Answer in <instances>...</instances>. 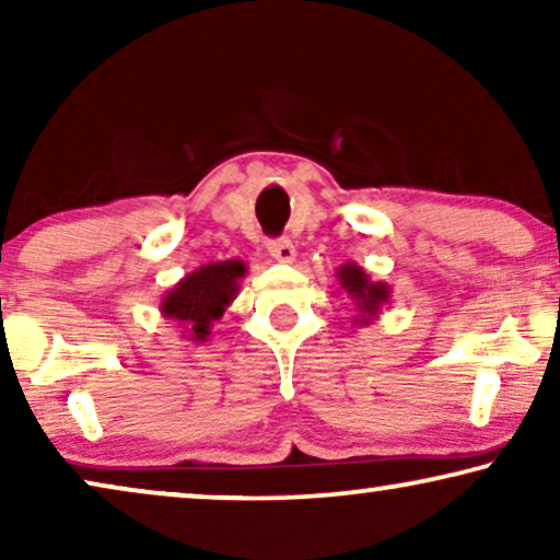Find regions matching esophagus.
I'll list each match as a JSON object with an SVG mask.
<instances>
[{"instance_id":"34e87169","label":"esophagus","mask_w":560,"mask_h":560,"mask_svg":"<svg viewBox=\"0 0 560 560\" xmlns=\"http://www.w3.org/2000/svg\"><path fill=\"white\" fill-rule=\"evenodd\" d=\"M267 252L278 259V262H293L295 259V247L290 240H272L267 242Z\"/></svg>"}]
</instances>
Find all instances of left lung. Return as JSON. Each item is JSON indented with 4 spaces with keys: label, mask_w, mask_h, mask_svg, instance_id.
Instances as JSON below:
<instances>
[{
    "label": "left lung",
    "mask_w": 560,
    "mask_h": 560,
    "mask_svg": "<svg viewBox=\"0 0 560 560\" xmlns=\"http://www.w3.org/2000/svg\"><path fill=\"white\" fill-rule=\"evenodd\" d=\"M336 280H339V285L349 301L354 303V324L359 326H370L372 320H377L382 308L393 301V288L382 280H372L364 267H359L357 262L341 265L336 270Z\"/></svg>",
    "instance_id": "obj_1"
}]
</instances>
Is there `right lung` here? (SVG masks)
<instances>
[{
    "instance_id": "obj_1",
    "label": "right lung",
    "mask_w": 560,
    "mask_h": 560,
    "mask_svg": "<svg viewBox=\"0 0 560 560\" xmlns=\"http://www.w3.org/2000/svg\"><path fill=\"white\" fill-rule=\"evenodd\" d=\"M244 278H247V265L242 259L201 265L167 290L160 313L178 324L183 339L209 341L213 324L234 303Z\"/></svg>"
}]
</instances>
